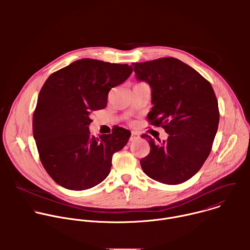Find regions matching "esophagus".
<instances>
[{
  "label": "esophagus",
  "instance_id": "34e87169",
  "mask_svg": "<svg viewBox=\"0 0 250 250\" xmlns=\"http://www.w3.org/2000/svg\"><path fill=\"white\" fill-rule=\"evenodd\" d=\"M138 138H139V134L136 131H131V134H130V137H129V141H134V140H136Z\"/></svg>",
  "mask_w": 250,
  "mask_h": 250
}]
</instances>
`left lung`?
<instances>
[{"label": "left lung", "instance_id": "left-lung-1", "mask_svg": "<svg viewBox=\"0 0 250 250\" xmlns=\"http://www.w3.org/2000/svg\"><path fill=\"white\" fill-rule=\"evenodd\" d=\"M132 66L136 79L151 87L153 106L147 120L169 134L167 140L158 142L149 136L150 152L140 160L141 168L163 184L186 182L201 169L211 150L220 122L215 92L195 69L174 57Z\"/></svg>", "mask_w": 250, "mask_h": 250}]
</instances>
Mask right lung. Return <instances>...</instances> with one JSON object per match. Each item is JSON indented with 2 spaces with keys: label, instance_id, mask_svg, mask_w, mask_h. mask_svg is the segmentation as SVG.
<instances>
[{
  "label": "right lung",
  "instance_id": "1",
  "mask_svg": "<svg viewBox=\"0 0 250 250\" xmlns=\"http://www.w3.org/2000/svg\"><path fill=\"white\" fill-rule=\"evenodd\" d=\"M131 72L127 64L85 58L56 71L43 84L32 132L41 161L58 185L87 190L110 174L113 155L125 147L130 132L118 126L96 138L89 130L91 115L105 108L110 90Z\"/></svg>",
  "mask_w": 250,
  "mask_h": 250
}]
</instances>
